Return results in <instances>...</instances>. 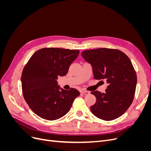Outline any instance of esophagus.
I'll list each match as a JSON object with an SVG mask.
<instances>
[{
    "label": "esophagus",
    "instance_id": "1",
    "mask_svg": "<svg viewBox=\"0 0 151 151\" xmlns=\"http://www.w3.org/2000/svg\"><path fill=\"white\" fill-rule=\"evenodd\" d=\"M81 93L82 94H83L84 95H89L90 94V92L89 91H81Z\"/></svg>",
    "mask_w": 151,
    "mask_h": 151
}]
</instances>
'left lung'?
Returning <instances> with one entry per match:
<instances>
[{"label":"left lung","instance_id":"left-lung-1","mask_svg":"<svg viewBox=\"0 0 151 151\" xmlns=\"http://www.w3.org/2000/svg\"><path fill=\"white\" fill-rule=\"evenodd\" d=\"M81 55L92 65L94 78L106 79L108 84L104 93H91L96 98L91 112L106 121L120 117L130 106L135 93L137 78L130 58L119 50L106 48L84 50Z\"/></svg>","mask_w":151,"mask_h":151}]
</instances>
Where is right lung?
I'll return each mask as SVG.
<instances>
[{"instance_id": "right-lung-1", "label": "right lung", "mask_w": 151, "mask_h": 151, "mask_svg": "<svg viewBox=\"0 0 151 151\" xmlns=\"http://www.w3.org/2000/svg\"><path fill=\"white\" fill-rule=\"evenodd\" d=\"M79 50L44 48L31 57L22 70L23 97L36 115L47 120H55L68 112L78 90H59L57 80L65 76Z\"/></svg>"}]
</instances>
